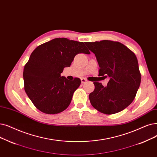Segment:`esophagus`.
<instances>
[{
	"label": "esophagus",
	"instance_id": "34e87169",
	"mask_svg": "<svg viewBox=\"0 0 157 157\" xmlns=\"http://www.w3.org/2000/svg\"><path fill=\"white\" fill-rule=\"evenodd\" d=\"M81 83L84 84V83L87 82V80L86 79H85V78H82V79H81Z\"/></svg>",
	"mask_w": 157,
	"mask_h": 157
}]
</instances>
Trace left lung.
I'll return each instance as SVG.
<instances>
[{
    "label": "left lung",
    "instance_id": "left-lung-1",
    "mask_svg": "<svg viewBox=\"0 0 157 157\" xmlns=\"http://www.w3.org/2000/svg\"><path fill=\"white\" fill-rule=\"evenodd\" d=\"M96 57L99 76L109 78L107 86L94 82L89 95L91 105L101 113L113 114L130 105L139 88L141 75L135 54L118 42L101 40L85 42Z\"/></svg>",
    "mask_w": 157,
    "mask_h": 157
}]
</instances>
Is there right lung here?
Returning <instances> with one entry per match:
<instances>
[{"label":"right lung","instance_id":"add662e5","mask_svg":"<svg viewBox=\"0 0 157 157\" xmlns=\"http://www.w3.org/2000/svg\"><path fill=\"white\" fill-rule=\"evenodd\" d=\"M79 53L90 54L83 42L65 38H54L31 53L24 69V90L40 111L56 114L69 106L81 80H68L61 73Z\"/></svg>","mask_w":157,"mask_h":157}]
</instances>
